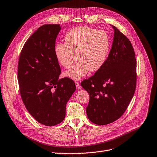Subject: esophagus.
<instances>
[{
  "label": "esophagus",
  "mask_w": 157,
  "mask_h": 157,
  "mask_svg": "<svg viewBox=\"0 0 157 157\" xmlns=\"http://www.w3.org/2000/svg\"><path fill=\"white\" fill-rule=\"evenodd\" d=\"M75 85H76V87H77V90H80L81 89V86L79 84L78 82H75Z\"/></svg>",
  "instance_id": "obj_1"
}]
</instances>
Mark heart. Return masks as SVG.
<instances>
[{
	"label": "heart",
	"mask_w": 157,
	"mask_h": 157,
	"mask_svg": "<svg viewBox=\"0 0 157 157\" xmlns=\"http://www.w3.org/2000/svg\"><path fill=\"white\" fill-rule=\"evenodd\" d=\"M66 43L55 46V57L60 65L70 68L64 75L77 80L89 71L95 72L101 68L107 60L110 49V40L107 33L87 26L75 28L66 34ZM77 57H76V55Z\"/></svg>",
	"instance_id": "heart-1"
}]
</instances>
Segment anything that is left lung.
Returning a JSON list of instances; mask_svg holds the SVG:
<instances>
[{
  "label": "left lung",
  "mask_w": 157,
  "mask_h": 157,
  "mask_svg": "<svg viewBox=\"0 0 157 157\" xmlns=\"http://www.w3.org/2000/svg\"><path fill=\"white\" fill-rule=\"evenodd\" d=\"M111 49L104 66L81 86L90 95L86 113L97 125L117 121L126 111L136 84V62L129 40L115 26Z\"/></svg>",
  "instance_id": "left-lung-1"
}]
</instances>
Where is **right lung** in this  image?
Masks as SVG:
<instances>
[{
  "instance_id": "1",
  "label": "right lung",
  "mask_w": 157,
  "mask_h": 157,
  "mask_svg": "<svg viewBox=\"0 0 157 157\" xmlns=\"http://www.w3.org/2000/svg\"><path fill=\"white\" fill-rule=\"evenodd\" d=\"M61 27L45 24L39 27L24 44L18 64V82L22 101L39 123L53 126L62 122L66 105L76 86L61 73L54 49Z\"/></svg>"
}]
</instances>
